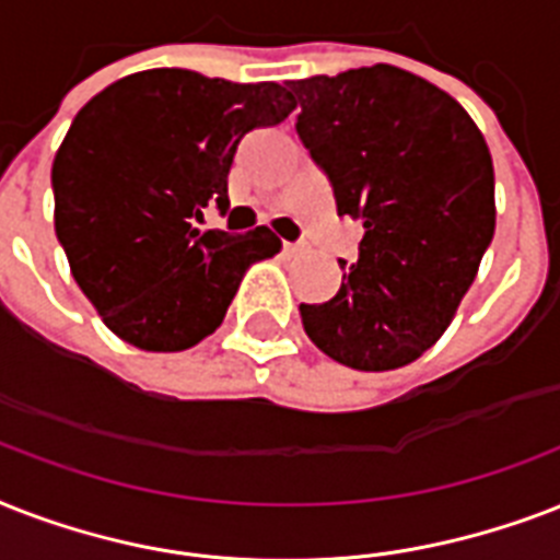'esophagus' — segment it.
Instances as JSON below:
<instances>
[{
    "instance_id": "obj_1",
    "label": "esophagus",
    "mask_w": 560,
    "mask_h": 560,
    "mask_svg": "<svg viewBox=\"0 0 560 560\" xmlns=\"http://www.w3.org/2000/svg\"><path fill=\"white\" fill-rule=\"evenodd\" d=\"M284 249H288L290 255H302V253H305V244H293V241H284Z\"/></svg>"
}]
</instances>
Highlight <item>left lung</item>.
<instances>
[{
    "label": "left lung",
    "mask_w": 560,
    "mask_h": 560,
    "mask_svg": "<svg viewBox=\"0 0 560 560\" xmlns=\"http://www.w3.org/2000/svg\"><path fill=\"white\" fill-rule=\"evenodd\" d=\"M296 133L337 211L360 220L358 264L323 305H299L316 349L386 372L451 325L494 237V165L459 101L398 66L293 81Z\"/></svg>",
    "instance_id": "1"
}]
</instances>
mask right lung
Segmentation results:
<instances>
[{
    "instance_id": "1",
    "label": "right lung",
    "mask_w": 560,
    "mask_h": 560,
    "mask_svg": "<svg viewBox=\"0 0 560 560\" xmlns=\"http://www.w3.org/2000/svg\"><path fill=\"white\" fill-rule=\"evenodd\" d=\"M281 83L148 69L109 83L74 116L51 165L55 232L104 323L144 351H183L226 316L246 267L281 241L197 229L229 209V168L255 127L293 113Z\"/></svg>"
}]
</instances>
